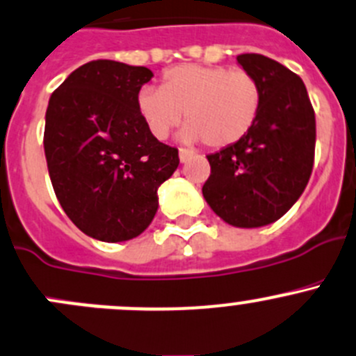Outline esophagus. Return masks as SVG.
I'll return each mask as SVG.
<instances>
[{"instance_id": "esophagus-1", "label": "esophagus", "mask_w": 356, "mask_h": 356, "mask_svg": "<svg viewBox=\"0 0 356 356\" xmlns=\"http://www.w3.org/2000/svg\"><path fill=\"white\" fill-rule=\"evenodd\" d=\"M191 156H193L191 151H188V149H179V160H181V163H186V161H188Z\"/></svg>"}]
</instances>
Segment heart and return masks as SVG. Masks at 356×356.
<instances>
[{"label": "heart", "mask_w": 356, "mask_h": 356, "mask_svg": "<svg viewBox=\"0 0 356 356\" xmlns=\"http://www.w3.org/2000/svg\"><path fill=\"white\" fill-rule=\"evenodd\" d=\"M262 106L259 79L245 69L184 64L168 69L160 88L137 95V111L147 132L165 140L186 115L182 139L222 149L240 143L257 123Z\"/></svg>", "instance_id": "obj_1"}]
</instances>
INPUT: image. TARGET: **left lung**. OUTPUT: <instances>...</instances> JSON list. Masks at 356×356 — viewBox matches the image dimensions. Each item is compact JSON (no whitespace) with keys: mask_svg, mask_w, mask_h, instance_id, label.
I'll return each mask as SVG.
<instances>
[{"mask_svg":"<svg viewBox=\"0 0 356 356\" xmlns=\"http://www.w3.org/2000/svg\"><path fill=\"white\" fill-rule=\"evenodd\" d=\"M262 88L254 129L229 147L209 154L202 191L227 224L259 227L280 219L305 191L315 161V111L302 79L259 54L236 57Z\"/></svg>","mask_w":356,"mask_h":356,"instance_id":"left-lung-1","label":"left lung"}]
</instances>
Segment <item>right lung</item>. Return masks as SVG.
<instances>
[{"instance_id": "add662e5", "label": "right lung", "mask_w": 356, "mask_h": 356, "mask_svg": "<svg viewBox=\"0 0 356 356\" xmlns=\"http://www.w3.org/2000/svg\"><path fill=\"white\" fill-rule=\"evenodd\" d=\"M151 78L143 65L99 58L72 71L48 102L43 146L55 196L95 240L139 236L179 165L177 147L154 139L137 111Z\"/></svg>"}]
</instances>
